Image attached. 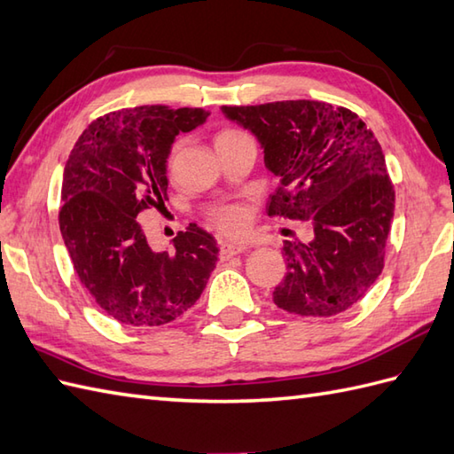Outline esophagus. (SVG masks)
<instances>
[{"label":"esophagus","instance_id":"1","mask_svg":"<svg viewBox=\"0 0 454 454\" xmlns=\"http://www.w3.org/2000/svg\"><path fill=\"white\" fill-rule=\"evenodd\" d=\"M247 248V245H239V242H223V245H221V258H233L237 254L245 252Z\"/></svg>","mask_w":454,"mask_h":454}]
</instances>
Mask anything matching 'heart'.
Returning <instances> with one entry per match:
<instances>
[{
  "mask_svg": "<svg viewBox=\"0 0 454 454\" xmlns=\"http://www.w3.org/2000/svg\"><path fill=\"white\" fill-rule=\"evenodd\" d=\"M245 132H240L237 129H223L221 132H217L215 137V146L221 142L231 140V138H237L242 137ZM181 152H183V140H175L171 144V148L168 152V158H165V165H168V171L175 173L176 165H179V158H181ZM250 217L252 212L247 204L242 202H227V204H221L214 209L212 214V221L214 225L221 231V233L227 235V237H240L247 233V229L250 225Z\"/></svg>",
  "mask_w": 454,
  "mask_h": 454,
  "instance_id": "b5f03b06",
  "label": "heart"
}]
</instances>
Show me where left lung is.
<instances>
[{
  "instance_id": "obj_1",
  "label": "left lung",
  "mask_w": 454,
  "mask_h": 454,
  "mask_svg": "<svg viewBox=\"0 0 454 454\" xmlns=\"http://www.w3.org/2000/svg\"><path fill=\"white\" fill-rule=\"evenodd\" d=\"M263 146L279 186L265 209L306 221L314 237L285 242V279L273 302L296 316L329 317L348 310L383 270L395 212V186L373 130L347 107L286 99L225 106Z\"/></svg>"
}]
</instances>
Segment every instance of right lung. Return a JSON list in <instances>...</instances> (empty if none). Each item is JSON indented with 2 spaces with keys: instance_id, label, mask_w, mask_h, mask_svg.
I'll list each match as a JSON object with an SVG mask.
<instances>
[{
  "instance_id": "add662e5",
  "label": "right lung",
  "mask_w": 454,
  "mask_h": 454,
  "mask_svg": "<svg viewBox=\"0 0 454 454\" xmlns=\"http://www.w3.org/2000/svg\"><path fill=\"white\" fill-rule=\"evenodd\" d=\"M202 107L140 106L92 121L73 146L61 184L59 229L92 301L119 324L179 319L214 271L217 240L191 223L173 252L148 245L138 215L168 200L165 158L175 137L202 125Z\"/></svg>"
}]
</instances>
